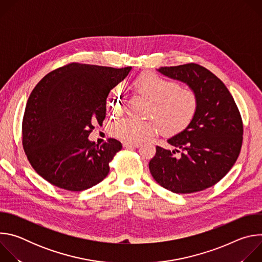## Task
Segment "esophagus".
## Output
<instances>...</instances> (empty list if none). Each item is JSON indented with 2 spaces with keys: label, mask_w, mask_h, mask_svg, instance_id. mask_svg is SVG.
I'll return each mask as SVG.
<instances>
[{
  "label": "esophagus",
  "mask_w": 262,
  "mask_h": 262,
  "mask_svg": "<svg viewBox=\"0 0 262 262\" xmlns=\"http://www.w3.org/2000/svg\"><path fill=\"white\" fill-rule=\"evenodd\" d=\"M123 146L125 148H138L141 146V143L140 142H137V143H129V142H124L123 143Z\"/></svg>",
  "instance_id": "1"
}]
</instances>
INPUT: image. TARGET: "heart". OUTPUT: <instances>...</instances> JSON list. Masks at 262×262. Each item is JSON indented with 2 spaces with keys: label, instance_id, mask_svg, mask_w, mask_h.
<instances>
[{
  "label": "heart",
  "instance_id": "heart-1",
  "mask_svg": "<svg viewBox=\"0 0 262 262\" xmlns=\"http://www.w3.org/2000/svg\"><path fill=\"white\" fill-rule=\"evenodd\" d=\"M133 88L136 92L150 101L149 114L159 121H138L122 118L116 121L113 134L129 143H137L148 136L156 134L160 127L168 133L181 130L193 119L197 110V97L188 88H180L177 83L165 79L157 73H143L135 79ZM107 108L113 114H119L122 106V96L118 89L114 90L107 99Z\"/></svg>",
  "mask_w": 262,
  "mask_h": 262
}]
</instances>
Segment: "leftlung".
Returning a JSON list of instances; mask_svg holds the SVG:
<instances>
[{
  "label": "left lung",
  "mask_w": 262,
  "mask_h": 262,
  "mask_svg": "<svg viewBox=\"0 0 262 262\" xmlns=\"http://www.w3.org/2000/svg\"><path fill=\"white\" fill-rule=\"evenodd\" d=\"M189 86L197 97L196 113L183 130L168 139L174 150L157 146L149 170L163 188L177 194L203 191L225 176L243 143V121L227 87L195 63L157 69Z\"/></svg>",
  "instance_id": "obj_1"
}]
</instances>
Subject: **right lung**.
<instances>
[{
    "label": "right lung",
    "instance_id": "right-lung-1",
    "mask_svg": "<svg viewBox=\"0 0 262 262\" xmlns=\"http://www.w3.org/2000/svg\"><path fill=\"white\" fill-rule=\"evenodd\" d=\"M132 67L70 63L51 71L31 92L23 119V147L42 178L80 192L102 181L121 150L116 139L98 146L88 137L105 117L110 91Z\"/></svg>",
    "mask_w": 262,
    "mask_h": 262
}]
</instances>
